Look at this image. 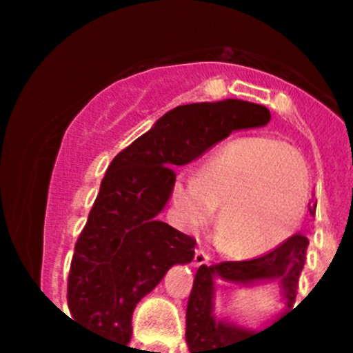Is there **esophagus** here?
<instances>
[{
	"instance_id": "esophagus-1",
	"label": "esophagus",
	"mask_w": 353,
	"mask_h": 353,
	"mask_svg": "<svg viewBox=\"0 0 353 353\" xmlns=\"http://www.w3.org/2000/svg\"><path fill=\"white\" fill-rule=\"evenodd\" d=\"M192 263H194V267H199V265H208L210 263V256H208L203 249H198L194 254V261H192Z\"/></svg>"
}]
</instances>
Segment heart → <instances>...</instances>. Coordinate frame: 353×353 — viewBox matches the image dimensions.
<instances>
[{
	"instance_id": "b5f03b06",
	"label": "heart",
	"mask_w": 353,
	"mask_h": 353,
	"mask_svg": "<svg viewBox=\"0 0 353 353\" xmlns=\"http://www.w3.org/2000/svg\"><path fill=\"white\" fill-rule=\"evenodd\" d=\"M176 219L194 232L217 205L226 252L254 258L270 252L301 224L307 201L304 162L285 143L244 138L221 146L198 176L179 173L171 187Z\"/></svg>"
}]
</instances>
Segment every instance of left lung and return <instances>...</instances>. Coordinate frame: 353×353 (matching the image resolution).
Returning a JSON list of instances; mask_svg holds the SVG:
<instances>
[{
	"instance_id": "obj_1",
	"label": "left lung",
	"mask_w": 353,
	"mask_h": 353,
	"mask_svg": "<svg viewBox=\"0 0 353 353\" xmlns=\"http://www.w3.org/2000/svg\"><path fill=\"white\" fill-rule=\"evenodd\" d=\"M311 215L316 212V203L310 205ZM310 240L297 233L286 239L279 248L261 256L245 261H223L219 265H201L194 276L189 302H187L185 341L191 353H236L233 348L263 334L277 322L292 313L297 295L299 277L304 269L305 251ZM219 282L241 288L276 282L280 288L283 311L278 314L271 325L264 329L249 327L243 323L217 317L213 310L214 288ZM295 310V307H294Z\"/></svg>"
}]
</instances>
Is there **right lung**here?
Masks as SVG:
<instances>
[{"instance_id": "add662e5", "label": "right lung", "mask_w": 353, "mask_h": 353, "mask_svg": "<svg viewBox=\"0 0 353 353\" xmlns=\"http://www.w3.org/2000/svg\"><path fill=\"white\" fill-rule=\"evenodd\" d=\"M269 121V109L252 102L185 104L121 150L72 256L67 301L76 322L123 345L130 341L136 304L173 265L194 258V239L157 219L171 198L173 168L196 161L235 130Z\"/></svg>"}]
</instances>
